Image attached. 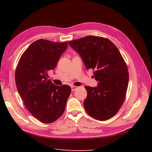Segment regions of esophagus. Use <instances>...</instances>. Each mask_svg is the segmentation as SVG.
<instances>
[{
	"mask_svg": "<svg viewBox=\"0 0 152 152\" xmlns=\"http://www.w3.org/2000/svg\"><path fill=\"white\" fill-rule=\"evenodd\" d=\"M77 88H78V87H76V86H71V89H72V91H74V90L76 89Z\"/></svg>",
	"mask_w": 152,
	"mask_h": 152,
	"instance_id": "esophagus-1",
	"label": "esophagus"
}]
</instances>
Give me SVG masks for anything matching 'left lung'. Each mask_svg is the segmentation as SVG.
<instances>
[{"label": "left lung", "instance_id": "left-lung-1", "mask_svg": "<svg viewBox=\"0 0 152 152\" xmlns=\"http://www.w3.org/2000/svg\"><path fill=\"white\" fill-rule=\"evenodd\" d=\"M87 69L95 70V88L86 86L83 106L88 114L101 121L116 114L125 99L129 83L127 66L119 51L108 38L87 36L69 42Z\"/></svg>", "mask_w": 152, "mask_h": 152}]
</instances>
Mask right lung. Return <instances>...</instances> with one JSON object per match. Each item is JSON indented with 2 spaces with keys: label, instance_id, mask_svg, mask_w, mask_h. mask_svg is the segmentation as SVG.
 <instances>
[{
  "label": "right lung",
  "instance_id": "obj_1",
  "mask_svg": "<svg viewBox=\"0 0 152 152\" xmlns=\"http://www.w3.org/2000/svg\"><path fill=\"white\" fill-rule=\"evenodd\" d=\"M67 46L68 42L36 40L22 54L16 67L15 84L25 107L45 124L61 117L71 93L70 86H57L48 79V72L56 68Z\"/></svg>",
  "mask_w": 152,
  "mask_h": 152
}]
</instances>
